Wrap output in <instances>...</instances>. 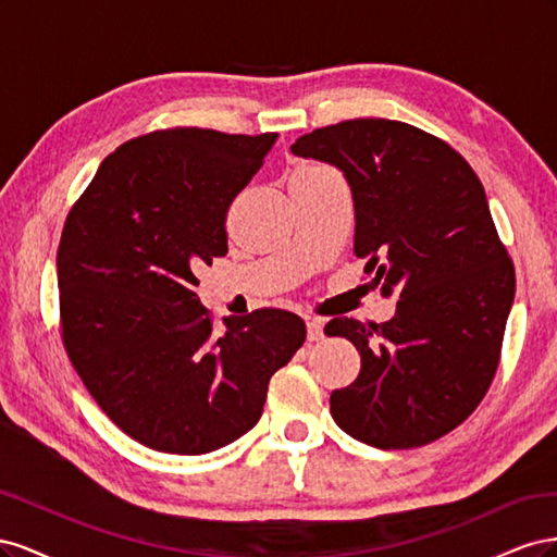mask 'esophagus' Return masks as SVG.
Segmentation results:
<instances>
[{
    "instance_id": "34e87169",
    "label": "esophagus",
    "mask_w": 557,
    "mask_h": 557,
    "mask_svg": "<svg viewBox=\"0 0 557 557\" xmlns=\"http://www.w3.org/2000/svg\"><path fill=\"white\" fill-rule=\"evenodd\" d=\"M323 320L320 318H311L307 315V339L313 344V342H320L323 339Z\"/></svg>"
}]
</instances>
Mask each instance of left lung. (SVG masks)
<instances>
[{
    "instance_id": "left-lung-1",
    "label": "left lung",
    "mask_w": 557,
    "mask_h": 557,
    "mask_svg": "<svg viewBox=\"0 0 557 557\" xmlns=\"http://www.w3.org/2000/svg\"><path fill=\"white\" fill-rule=\"evenodd\" d=\"M290 150L344 172L352 252L383 295L399 297L387 323L325 325L362 360L358 379L330 397L334 423L376 448L436 442L485 397L513 305V262L483 185L446 141L385 117L313 129Z\"/></svg>"
}]
</instances>
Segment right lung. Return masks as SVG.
Returning <instances> with one entry per match:
<instances>
[{"label":"right lung","mask_w":557,"mask_h":557,"mask_svg":"<svg viewBox=\"0 0 557 557\" xmlns=\"http://www.w3.org/2000/svg\"><path fill=\"white\" fill-rule=\"evenodd\" d=\"M276 132L172 127L117 146L66 215L58 248L62 344L92 399L132 440L201 455L262 416L305 320L258 309L213 330L195 276L227 252V209Z\"/></svg>","instance_id":"add662e5"}]
</instances>
